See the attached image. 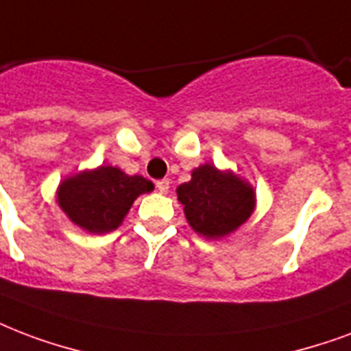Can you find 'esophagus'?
Returning a JSON list of instances; mask_svg holds the SVG:
<instances>
[{
    "instance_id": "34e87169",
    "label": "esophagus",
    "mask_w": 351,
    "mask_h": 351,
    "mask_svg": "<svg viewBox=\"0 0 351 351\" xmlns=\"http://www.w3.org/2000/svg\"><path fill=\"white\" fill-rule=\"evenodd\" d=\"M169 186H171V182L167 180V178H162V180L156 182L158 191H162V193H165V191H169Z\"/></svg>"
}]
</instances>
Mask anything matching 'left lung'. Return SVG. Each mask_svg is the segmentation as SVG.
I'll return each instance as SVG.
<instances>
[{"label": "left lung", "mask_w": 351, "mask_h": 351, "mask_svg": "<svg viewBox=\"0 0 351 351\" xmlns=\"http://www.w3.org/2000/svg\"><path fill=\"white\" fill-rule=\"evenodd\" d=\"M187 223L206 237H223L250 217L254 191L232 173L200 165L191 180L176 189Z\"/></svg>", "instance_id": "obj_1"}]
</instances>
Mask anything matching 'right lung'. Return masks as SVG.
Instances as JSON below:
<instances>
[{
	"mask_svg": "<svg viewBox=\"0 0 351 351\" xmlns=\"http://www.w3.org/2000/svg\"><path fill=\"white\" fill-rule=\"evenodd\" d=\"M151 189L152 182L143 176H128L117 167L101 165L64 180L58 204L80 228L104 234L116 230L136 197Z\"/></svg>",
	"mask_w": 351,
	"mask_h": 351,
	"instance_id": "1",
	"label": "right lung"
}]
</instances>
